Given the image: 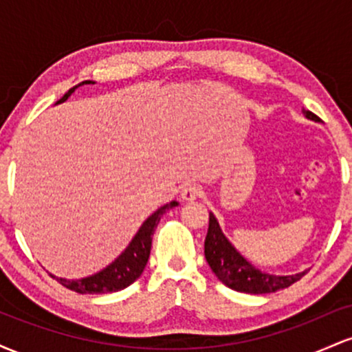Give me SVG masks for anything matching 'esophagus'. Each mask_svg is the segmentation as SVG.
<instances>
[{
  "instance_id": "34e87169",
  "label": "esophagus",
  "mask_w": 352,
  "mask_h": 352,
  "mask_svg": "<svg viewBox=\"0 0 352 352\" xmlns=\"http://www.w3.org/2000/svg\"><path fill=\"white\" fill-rule=\"evenodd\" d=\"M201 195V188L199 185H187L182 190V200L184 201H193Z\"/></svg>"
}]
</instances>
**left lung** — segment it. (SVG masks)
Returning a JSON list of instances; mask_svg holds the SVG:
<instances>
[{
	"label": "left lung",
	"mask_w": 352,
	"mask_h": 352,
	"mask_svg": "<svg viewBox=\"0 0 352 352\" xmlns=\"http://www.w3.org/2000/svg\"><path fill=\"white\" fill-rule=\"evenodd\" d=\"M308 119L319 122V117L311 111H302ZM205 258H207L210 268L217 274V278L228 288L235 289L240 293L250 294H265L274 293L278 289H285L292 286L293 283L301 280L306 272L288 274V276H278V274H270L260 272L258 268L246 261L240 253L236 252L235 246L228 241L223 235L220 225L213 213H210L208 232L205 238Z\"/></svg>",
	"instance_id": "1"
}]
</instances>
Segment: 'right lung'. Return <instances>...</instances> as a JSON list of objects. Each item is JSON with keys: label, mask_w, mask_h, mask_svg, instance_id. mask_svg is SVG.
I'll return each instance as SVG.
<instances>
[{"label": "right lung", "mask_w": 352, "mask_h": 352, "mask_svg": "<svg viewBox=\"0 0 352 352\" xmlns=\"http://www.w3.org/2000/svg\"><path fill=\"white\" fill-rule=\"evenodd\" d=\"M91 80H84V82L78 84L66 94L60 98L56 104L64 102L67 98L82 84H89ZM177 201L172 200L170 204L160 207L157 212H153L147 220L144 221L142 227L139 228V232L135 233V236L132 238V241L129 243L127 248L119 254V258H116V261H112L107 268H104L102 272L92 274V276L80 278V280H66V278H58L54 274H51L52 278H56L60 285L66 286L71 292L80 293V294H106V293H116L120 289L127 288L134 283L137 278L140 276L144 272L145 265L148 261V254H151L152 248V235L155 232L157 225H159L160 217L164 215L167 210L177 207Z\"/></svg>", "instance_id": "right-lung-1"}]
</instances>
